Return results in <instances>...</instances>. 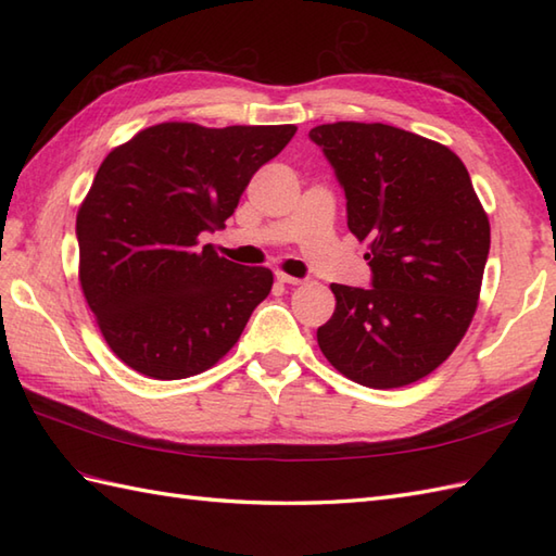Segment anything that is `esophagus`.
Instances as JSON below:
<instances>
[{"label": "esophagus", "mask_w": 556, "mask_h": 556, "mask_svg": "<svg viewBox=\"0 0 556 556\" xmlns=\"http://www.w3.org/2000/svg\"><path fill=\"white\" fill-rule=\"evenodd\" d=\"M277 279L281 281V285H303V279H299V277H291V275H287V271H277Z\"/></svg>", "instance_id": "obj_1"}]
</instances>
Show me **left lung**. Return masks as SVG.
Returning a JSON list of instances; mask_svg holds the SVG:
<instances>
[{
	"instance_id": "left-lung-1",
	"label": "left lung",
	"mask_w": 556,
	"mask_h": 556,
	"mask_svg": "<svg viewBox=\"0 0 556 556\" xmlns=\"http://www.w3.org/2000/svg\"><path fill=\"white\" fill-rule=\"evenodd\" d=\"M311 140L346 193L349 229L368 245L370 289L332 285L334 315L317 344L370 389L422 380L473 320L490 253V219L466 164L437 140L387 124L315 126Z\"/></svg>"
}]
</instances>
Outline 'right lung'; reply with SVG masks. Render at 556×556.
I'll return each mask as SVG.
<instances>
[{"mask_svg": "<svg viewBox=\"0 0 556 556\" xmlns=\"http://www.w3.org/2000/svg\"><path fill=\"white\" fill-rule=\"evenodd\" d=\"M293 134V124L164 122L104 157L76 215L78 281L128 368L184 380L239 341L275 277L198 248V236L224 227L253 174Z\"/></svg>", "mask_w": 556, "mask_h": 556, "instance_id": "1", "label": "right lung"}]
</instances>
